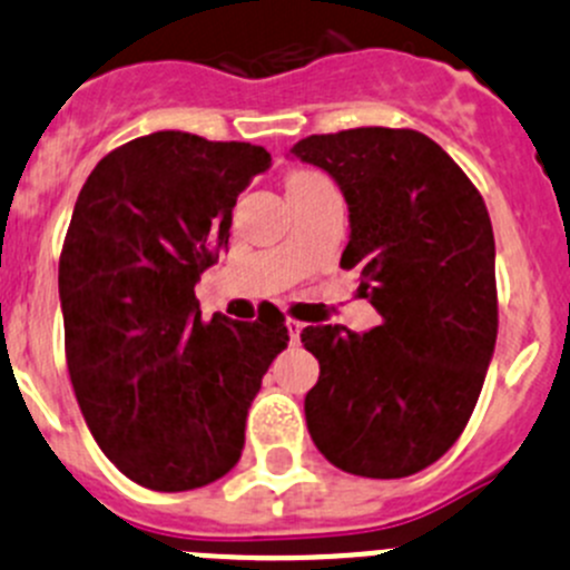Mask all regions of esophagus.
I'll use <instances>...</instances> for the list:
<instances>
[{
  "label": "esophagus",
  "instance_id": "1",
  "mask_svg": "<svg viewBox=\"0 0 570 570\" xmlns=\"http://www.w3.org/2000/svg\"><path fill=\"white\" fill-rule=\"evenodd\" d=\"M286 327H289L292 342H297V338H301V331H303V322L295 320V317H289V320H286Z\"/></svg>",
  "mask_w": 570,
  "mask_h": 570
}]
</instances>
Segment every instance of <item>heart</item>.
I'll return each instance as SVG.
<instances>
[{"instance_id": "obj_1", "label": "heart", "mask_w": 570, "mask_h": 570, "mask_svg": "<svg viewBox=\"0 0 570 570\" xmlns=\"http://www.w3.org/2000/svg\"><path fill=\"white\" fill-rule=\"evenodd\" d=\"M317 174H312V170H295V174H289L286 178V187H292V184H301V181H308V178H314Z\"/></svg>"}]
</instances>
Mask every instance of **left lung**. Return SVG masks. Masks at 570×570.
<instances>
[{"label": "left lung", "instance_id": "obj_1", "mask_svg": "<svg viewBox=\"0 0 570 570\" xmlns=\"http://www.w3.org/2000/svg\"><path fill=\"white\" fill-rule=\"evenodd\" d=\"M295 157L327 170L350 206L344 269L381 325L303 327L320 361L306 394L314 444L336 469L396 480L450 452L474 413L499 327L497 248L485 200L416 129L312 135Z\"/></svg>", "mask_w": 570, "mask_h": 570}]
</instances>
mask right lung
<instances>
[{"mask_svg": "<svg viewBox=\"0 0 570 570\" xmlns=\"http://www.w3.org/2000/svg\"><path fill=\"white\" fill-rule=\"evenodd\" d=\"M267 168L262 146L154 131L109 151L73 206L57 278L68 375L101 452L151 491L237 465L253 396L289 342L275 306L204 322L195 303L239 193Z\"/></svg>", "mask_w": 570, "mask_h": 570, "instance_id": "1", "label": "right lung"}]
</instances>
